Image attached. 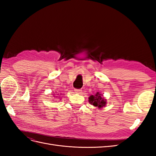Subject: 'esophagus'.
I'll use <instances>...</instances> for the list:
<instances>
[{
	"label": "esophagus",
	"mask_w": 156,
	"mask_h": 156,
	"mask_svg": "<svg viewBox=\"0 0 156 156\" xmlns=\"http://www.w3.org/2000/svg\"><path fill=\"white\" fill-rule=\"evenodd\" d=\"M75 93H77V94H81V93H82V90H77V89H75Z\"/></svg>",
	"instance_id": "esophagus-1"
}]
</instances>
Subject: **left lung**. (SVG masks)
I'll return each mask as SVG.
<instances>
[{"label":"left lung","mask_w":156,"mask_h":156,"mask_svg":"<svg viewBox=\"0 0 156 156\" xmlns=\"http://www.w3.org/2000/svg\"><path fill=\"white\" fill-rule=\"evenodd\" d=\"M88 101L92 105L96 107L99 109L105 107L107 104V100L103 97V94H100V92H97L94 95L89 96Z\"/></svg>","instance_id":"1"}]
</instances>
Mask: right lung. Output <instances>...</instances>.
<instances>
[{"instance_id": "obj_1", "label": "right lung", "mask_w": 156, "mask_h": 156, "mask_svg": "<svg viewBox=\"0 0 156 156\" xmlns=\"http://www.w3.org/2000/svg\"><path fill=\"white\" fill-rule=\"evenodd\" d=\"M53 97H54V98H60V96H59V94H56V92H55V93H54L53 94ZM60 95H62V94H60Z\"/></svg>"}]
</instances>
